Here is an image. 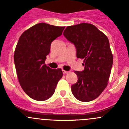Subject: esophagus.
<instances>
[{
	"mask_svg": "<svg viewBox=\"0 0 129 129\" xmlns=\"http://www.w3.org/2000/svg\"><path fill=\"white\" fill-rule=\"evenodd\" d=\"M62 72H63V74H68L69 72V71H64V70H63V71H62Z\"/></svg>",
	"mask_w": 129,
	"mask_h": 129,
	"instance_id": "esophagus-1",
	"label": "esophagus"
}]
</instances>
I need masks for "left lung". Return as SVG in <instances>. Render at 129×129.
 I'll use <instances>...</instances> for the list:
<instances>
[{
	"label": "left lung",
	"mask_w": 129,
	"mask_h": 129,
	"mask_svg": "<svg viewBox=\"0 0 129 129\" xmlns=\"http://www.w3.org/2000/svg\"><path fill=\"white\" fill-rule=\"evenodd\" d=\"M63 34L75 45L77 57L84 59V71L74 72L78 80L71 86L73 95L82 102L93 101L105 89L110 75L113 55L109 39L87 23L68 26Z\"/></svg>",
	"instance_id": "8db88e82"
}]
</instances>
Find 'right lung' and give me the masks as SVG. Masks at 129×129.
<instances>
[{
	"mask_svg": "<svg viewBox=\"0 0 129 129\" xmlns=\"http://www.w3.org/2000/svg\"><path fill=\"white\" fill-rule=\"evenodd\" d=\"M64 28L39 23L25 31L19 38L14 55L15 69L22 88L32 99H49L62 77L60 69H50L45 60L51 43L62 35Z\"/></svg>",
	"mask_w": 129,
	"mask_h": 129,
	"instance_id": "add662e5",
	"label": "right lung"
}]
</instances>
